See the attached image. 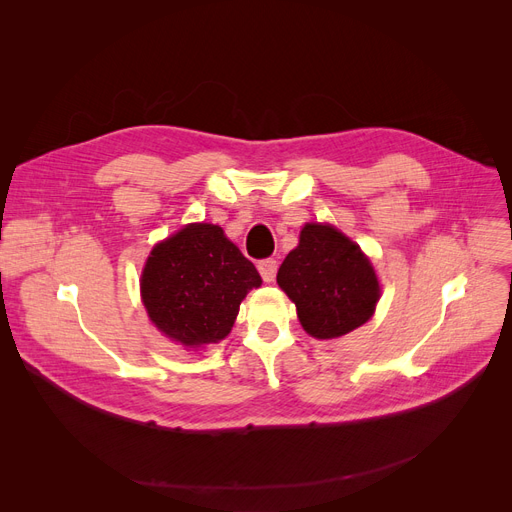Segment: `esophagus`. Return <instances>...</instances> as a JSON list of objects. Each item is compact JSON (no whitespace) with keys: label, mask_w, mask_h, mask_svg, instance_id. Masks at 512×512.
Listing matches in <instances>:
<instances>
[{"label":"esophagus","mask_w":512,"mask_h":512,"mask_svg":"<svg viewBox=\"0 0 512 512\" xmlns=\"http://www.w3.org/2000/svg\"><path fill=\"white\" fill-rule=\"evenodd\" d=\"M257 270H259V274L265 282H274L276 272H278V261L276 259H263V261H259Z\"/></svg>","instance_id":"1"}]
</instances>
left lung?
Returning <instances> with one entry per match:
<instances>
[{"instance_id": "1", "label": "left lung", "mask_w": 512, "mask_h": 512, "mask_svg": "<svg viewBox=\"0 0 512 512\" xmlns=\"http://www.w3.org/2000/svg\"><path fill=\"white\" fill-rule=\"evenodd\" d=\"M276 280L297 305L303 330L317 340L357 330L380 301L371 261L330 224H305L299 247L286 255Z\"/></svg>"}]
</instances>
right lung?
<instances>
[{
  "instance_id": "right-lung-1",
  "label": "right lung",
  "mask_w": 512,
  "mask_h": 512,
  "mask_svg": "<svg viewBox=\"0 0 512 512\" xmlns=\"http://www.w3.org/2000/svg\"><path fill=\"white\" fill-rule=\"evenodd\" d=\"M259 286L255 265L220 226L188 224L153 247L141 297L161 334L197 348L224 340L242 299Z\"/></svg>"
}]
</instances>
